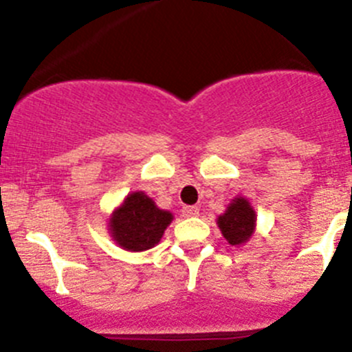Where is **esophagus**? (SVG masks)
Here are the masks:
<instances>
[{
  "mask_svg": "<svg viewBox=\"0 0 352 352\" xmlns=\"http://www.w3.org/2000/svg\"><path fill=\"white\" fill-rule=\"evenodd\" d=\"M199 214V208L197 206H184L182 208V217L190 218V217H197Z\"/></svg>",
  "mask_w": 352,
  "mask_h": 352,
  "instance_id": "1",
  "label": "esophagus"
}]
</instances>
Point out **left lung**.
Wrapping results in <instances>:
<instances>
[{
  "instance_id": "8db88e82",
  "label": "left lung",
  "mask_w": 352,
  "mask_h": 352,
  "mask_svg": "<svg viewBox=\"0 0 352 352\" xmlns=\"http://www.w3.org/2000/svg\"><path fill=\"white\" fill-rule=\"evenodd\" d=\"M217 223L228 244L241 245L254 234L256 213L251 203L245 197L239 196L232 199L225 213L218 217Z\"/></svg>"
}]
</instances>
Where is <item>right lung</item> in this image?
I'll return each mask as SVG.
<instances>
[{
    "instance_id": "add662e5",
    "label": "right lung",
    "mask_w": 352,
    "mask_h": 352,
    "mask_svg": "<svg viewBox=\"0 0 352 352\" xmlns=\"http://www.w3.org/2000/svg\"><path fill=\"white\" fill-rule=\"evenodd\" d=\"M173 220L170 211L160 210L142 190L131 192L111 213L110 234L127 251H148L155 248Z\"/></svg>"
}]
</instances>
